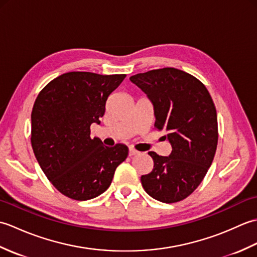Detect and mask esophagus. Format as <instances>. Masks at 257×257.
<instances>
[{"label": "esophagus", "instance_id": "34e87169", "mask_svg": "<svg viewBox=\"0 0 257 257\" xmlns=\"http://www.w3.org/2000/svg\"><path fill=\"white\" fill-rule=\"evenodd\" d=\"M140 152L138 150H136L135 148H129V156L133 157V156H136V155H139Z\"/></svg>", "mask_w": 257, "mask_h": 257}]
</instances>
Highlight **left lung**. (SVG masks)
Returning <instances> with one entry per match:
<instances>
[{
  "mask_svg": "<svg viewBox=\"0 0 257 257\" xmlns=\"http://www.w3.org/2000/svg\"><path fill=\"white\" fill-rule=\"evenodd\" d=\"M154 105L155 128L166 130L169 157L150 151L154 169L141 177L151 198L163 203L182 201L199 187L216 151V109L210 92L194 76L173 67L130 77Z\"/></svg>",
  "mask_w": 257,
  "mask_h": 257,
  "instance_id": "left-lung-1",
  "label": "left lung"
}]
</instances>
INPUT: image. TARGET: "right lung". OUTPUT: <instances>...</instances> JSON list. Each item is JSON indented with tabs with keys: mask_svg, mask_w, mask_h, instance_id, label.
Returning a JSON list of instances; mask_svg holds the SVG:
<instances>
[{
	"mask_svg": "<svg viewBox=\"0 0 257 257\" xmlns=\"http://www.w3.org/2000/svg\"><path fill=\"white\" fill-rule=\"evenodd\" d=\"M124 77L70 72L50 81L36 98L32 148L50 182L69 199L86 201L105 192L128 156L123 145L108 148L90 138L91 123H100L108 96Z\"/></svg>",
	"mask_w": 257,
	"mask_h": 257,
	"instance_id": "add662e5",
	"label": "right lung"
}]
</instances>
